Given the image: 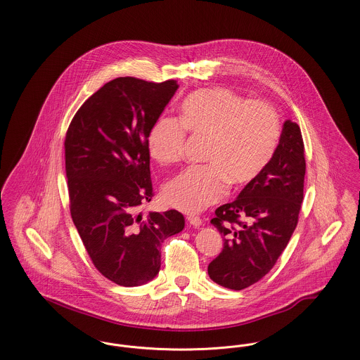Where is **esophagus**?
<instances>
[{
	"label": "esophagus",
	"mask_w": 360,
	"mask_h": 360,
	"mask_svg": "<svg viewBox=\"0 0 360 360\" xmlns=\"http://www.w3.org/2000/svg\"><path fill=\"white\" fill-rule=\"evenodd\" d=\"M186 220H188V223L190 224V225H193V226H200V225L202 224V220H201L198 216H193V214L188 216Z\"/></svg>",
	"instance_id": "34e87169"
}]
</instances>
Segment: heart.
<instances>
[{"instance_id":"heart-1","label":"heart","mask_w":360,"mask_h":360,"mask_svg":"<svg viewBox=\"0 0 360 360\" xmlns=\"http://www.w3.org/2000/svg\"><path fill=\"white\" fill-rule=\"evenodd\" d=\"M178 119L160 116L148 134V151L160 165L181 160L186 132L209 137L206 166L179 172L166 185L163 200L184 213H197L221 200L228 184L243 188L254 184L274 159L279 120L274 108L248 101L225 87L190 93Z\"/></svg>"}]
</instances>
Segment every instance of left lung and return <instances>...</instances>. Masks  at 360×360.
Masks as SVG:
<instances>
[{
  "mask_svg": "<svg viewBox=\"0 0 360 360\" xmlns=\"http://www.w3.org/2000/svg\"><path fill=\"white\" fill-rule=\"evenodd\" d=\"M305 170L301 129L286 120L267 170L210 220L224 236L223 251L207 266L213 282L243 290L274 267L298 223Z\"/></svg>",
  "mask_w": 360,
  "mask_h": 360,
  "instance_id": "obj_1",
  "label": "left lung"
}]
</instances>
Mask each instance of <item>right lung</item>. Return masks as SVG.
<instances>
[{
    "mask_svg": "<svg viewBox=\"0 0 360 360\" xmlns=\"http://www.w3.org/2000/svg\"><path fill=\"white\" fill-rule=\"evenodd\" d=\"M176 89L116 78L86 100L65 139L71 219L94 267L125 288L154 279L162 243L185 226L174 209L140 213L154 195L148 134Z\"/></svg>",
    "mask_w": 360,
    "mask_h": 360,
    "instance_id": "right-lung-1",
    "label": "right lung"
}]
</instances>
